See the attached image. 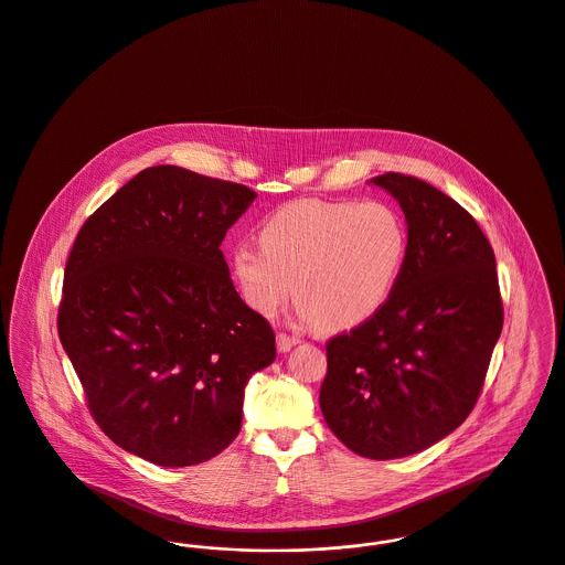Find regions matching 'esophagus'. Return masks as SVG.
<instances>
[{"mask_svg": "<svg viewBox=\"0 0 565 565\" xmlns=\"http://www.w3.org/2000/svg\"><path fill=\"white\" fill-rule=\"evenodd\" d=\"M296 342H298V339H296V337H289V334H278V337H276V347H278L280 353L291 351V349L296 347Z\"/></svg>", "mask_w": 565, "mask_h": 565, "instance_id": "1", "label": "esophagus"}]
</instances>
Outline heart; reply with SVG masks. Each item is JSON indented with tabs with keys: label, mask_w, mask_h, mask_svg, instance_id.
I'll list each match as a JSON object with an SVG mask.
<instances>
[{
	"label": "heart",
	"mask_w": 565,
	"mask_h": 565,
	"mask_svg": "<svg viewBox=\"0 0 565 565\" xmlns=\"http://www.w3.org/2000/svg\"><path fill=\"white\" fill-rule=\"evenodd\" d=\"M407 248L405 221L383 201L300 199L265 218L259 246H235L228 267L255 312L274 317L294 289L301 319L349 330L392 296Z\"/></svg>",
	"instance_id": "obj_1"
}]
</instances>
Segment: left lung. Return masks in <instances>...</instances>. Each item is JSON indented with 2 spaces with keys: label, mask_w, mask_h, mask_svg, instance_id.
Segmentation results:
<instances>
[{
  "label": "left lung",
  "mask_w": 565,
  "mask_h": 565,
  "mask_svg": "<svg viewBox=\"0 0 565 565\" xmlns=\"http://www.w3.org/2000/svg\"><path fill=\"white\" fill-rule=\"evenodd\" d=\"M407 221V259L387 301L328 342L319 405L355 454L403 458L448 437L471 414L503 328L497 264L473 216L403 173L371 180Z\"/></svg>",
  "instance_id": "obj_1"
}]
</instances>
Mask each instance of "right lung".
Returning <instances> with one entry per match:
<instances>
[{"mask_svg":"<svg viewBox=\"0 0 565 565\" xmlns=\"http://www.w3.org/2000/svg\"><path fill=\"white\" fill-rule=\"evenodd\" d=\"M255 190L173 164L143 169L81 226L57 332L103 433L160 467L221 454L248 379L276 358L221 244Z\"/></svg>","mask_w":565,"mask_h":565,"instance_id":"obj_1","label":"right lung"}]
</instances>
